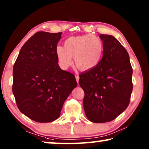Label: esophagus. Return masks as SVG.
Listing matches in <instances>:
<instances>
[{"instance_id": "1", "label": "esophagus", "mask_w": 149, "mask_h": 149, "mask_svg": "<svg viewBox=\"0 0 149 149\" xmlns=\"http://www.w3.org/2000/svg\"><path fill=\"white\" fill-rule=\"evenodd\" d=\"M75 79H76V81L77 83H79V75H75Z\"/></svg>"}]
</instances>
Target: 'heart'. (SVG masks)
I'll return each instance as SVG.
<instances>
[{
    "instance_id": "obj_1",
    "label": "heart",
    "mask_w": 149,
    "mask_h": 149,
    "mask_svg": "<svg viewBox=\"0 0 149 149\" xmlns=\"http://www.w3.org/2000/svg\"><path fill=\"white\" fill-rule=\"evenodd\" d=\"M58 61L62 68L72 64L80 70H89L99 64L102 58V41L94 35L88 34L70 37L64 42V47L58 46L55 50Z\"/></svg>"
}]
</instances>
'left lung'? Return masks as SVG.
<instances>
[{"label": "left lung", "mask_w": 149, "mask_h": 149, "mask_svg": "<svg viewBox=\"0 0 149 149\" xmlns=\"http://www.w3.org/2000/svg\"><path fill=\"white\" fill-rule=\"evenodd\" d=\"M102 58L99 64L79 75L84 91V107L88 120L110 122L124 111L133 90L132 74L127 50L114 37L100 34Z\"/></svg>", "instance_id": "1"}]
</instances>
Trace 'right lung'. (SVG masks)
Wrapping results in <instances>:
<instances>
[{
	"label": "right lung",
	"instance_id": "add662e5",
	"mask_svg": "<svg viewBox=\"0 0 149 149\" xmlns=\"http://www.w3.org/2000/svg\"><path fill=\"white\" fill-rule=\"evenodd\" d=\"M61 34L37 32L22 47L13 67L12 92L17 107L37 122L56 120L77 87L75 75L58 64L55 50Z\"/></svg>",
	"mask_w": 149,
	"mask_h": 149
}]
</instances>
